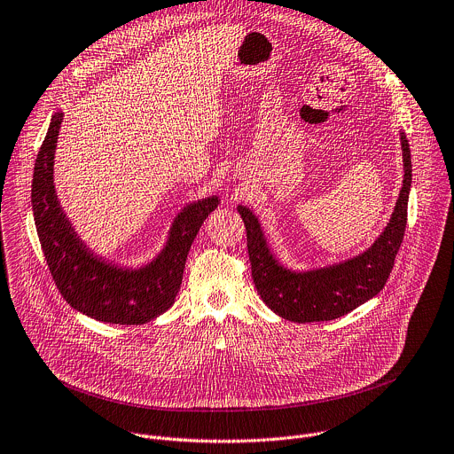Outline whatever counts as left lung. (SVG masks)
Segmentation results:
<instances>
[{"mask_svg": "<svg viewBox=\"0 0 454 454\" xmlns=\"http://www.w3.org/2000/svg\"><path fill=\"white\" fill-rule=\"evenodd\" d=\"M400 141L403 184L395 210L377 240L354 258L318 269L294 270L276 258L258 215L246 205L237 207L247 231L254 286L262 301L276 315L297 324L334 320L373 299L386 286L403 240L412 184L411 146L402 130Z\"/></svg>", "mask_w": 454, "mask_h": 454, "instance_id": "left-lung-1", "label": "left lung"}]
</instances>
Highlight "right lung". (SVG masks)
I'll return each mask as SVG.
<instances>
[{
  "label": "right lung",
  "mask_w": 454,
  "mask_h": 454,
  "mask_svg": "<svg viewBox=\"0 0 454 454\" xmlns=\"http://www.w3.org/2000/svg\"><path fill=\"white\" fill-rule=\"evenodd\" d=\"M63 113L52 114L35 160L31 207L38 240L63 299L106 324L139 325L168 311L182 285L185 260L219 196L187 203L173 219L159 254L141 267H123L95 254L75 233L54 189V152Z\"/></svg>",
  "instance_id": "right-lung-1"
}]
</instances>
